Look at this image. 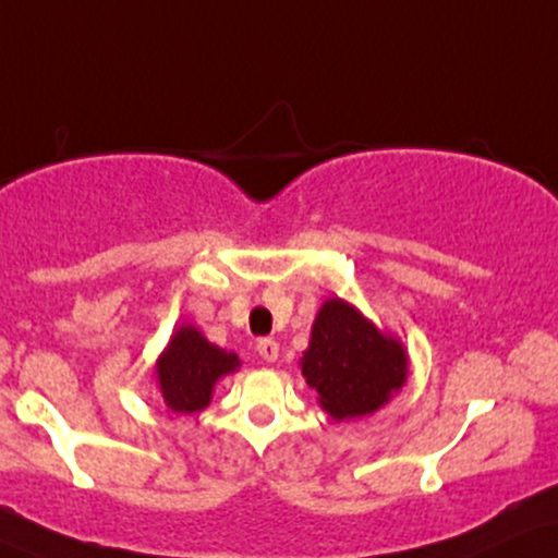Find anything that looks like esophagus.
Returning <instances> with one entry per match:
<instances>
[{
	"instance_id": "34e87169",
	"label": "esophagus",
	"mask_w": 558,
	"mask_h": 558,
	"mask_svg": "<svg viewBox=\"0 0 558 558\" xmlns=\"http://www.w3.org/2000/svg\"><path fill=\"white\" fill-rule=\"evenodd\" d=\"M278 342L272 340V337H263V340L257 342V352H259V357H263V361H267V363H275L278 361Z\"/></svg>"
}]
</instances>
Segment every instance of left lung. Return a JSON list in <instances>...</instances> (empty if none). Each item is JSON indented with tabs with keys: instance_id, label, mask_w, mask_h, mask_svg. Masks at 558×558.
Returning <instances> with one entry per match:
<instances>
[{
	"instance_id": "obj_1",
	"label": "left lung",
	"mask_w": 558,
	"mask_h": 558,
	"mask_svg": "<svg viewBox=\"0 0 558 558\" xmlns=\"http://www.w3.org/2000/svg\"><path fill=\"white\" fill-rule=\"evenodd\" d=\"M301 371L335 420L363 417L389 401L407 378V355L340 299L322 306Z\"/></svg>"
}]
</instances>
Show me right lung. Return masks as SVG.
I'll return each mask as SVG.
<instances>
[{"label":"right lung","instance_id":"1","mask_svg":"<svg viewBox=\"0 0 558 558\" xmlns=\"http://www.w3.org/2000/svg\"><path fill=\"white\" fill-rule=\"evenodd\" d=\"M236 365L234 352L218 350L197 329L182 327L157 365L167 407L185 414L201 412L210 401L216 380Z\"/></svg>","mask_w":558,"mask_h":558}]
</instances>
